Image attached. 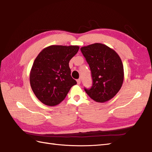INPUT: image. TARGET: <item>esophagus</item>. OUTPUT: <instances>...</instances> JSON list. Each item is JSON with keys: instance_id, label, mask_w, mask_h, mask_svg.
Segmentation results:
<instances>
[{"instance_id": "obj_1", "label": "esophagus", "mask_w": 152, "mask_h": 152, "mask_svg": "<svg viewBox=\"0 0 152 152\" xmlns=\"http://www.w3.org/2000/svg\"><path fill=\"white\" fill-rule=\"evenodd\" d=\"M77 85H80L81 83V80L80 79H78L77 80Z\"/></svg>"}]
</instances>
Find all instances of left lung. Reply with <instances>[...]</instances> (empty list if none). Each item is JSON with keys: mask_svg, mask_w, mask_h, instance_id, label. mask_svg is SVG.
Wrapping results in <instances>:
<instances>
[{"mask_svg": "<svg viewBox=\"0 0 152 152\" xmlns=\"http://www.w3.org/2000/svg\"><path fill=\"white\" fill-rule=\"evenodd\" d=\"M90 66L93 78L91 89L85 88L89 97L103 103L112 99L121 89L124 81L122 60L113 49L102 43L81 48Z\"/></svg>", "mask_w": 152, "mask_h": 152, "instance_id": "1", "label": "left lung"}]
</instances>
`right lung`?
<instances>
[{
	"label": "right lung",
	"mask_w": 152,
	"mask_h": 152,
	"mask_svg": "<svg viewBox=\"0 0 152 152\" xmlns=\"http://www.w3.org/2000/svg\"><path fill=\"white\" fill-rule=\"evenodd\" d=\"M79 48L76 45H51L42 50L34 60L30 73V86L45 105H58L77 83L70 75L69 63Z\"/></svg>",
	"instance_id": "right-lung-1"
}]
</instances>
